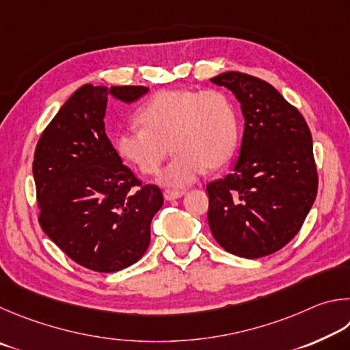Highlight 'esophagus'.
Listing matches in <instances>:
<instances>
[{"instance_id":"1","label":"esophagus","mask_w":350,"mask_h":350,"mask_svg":"<svg viewBox=\"0 0 350 350\" xmlns=\"http://www.w3.org/2000/svg\"><path fill=\"white\" fill-rule=\"evenodd\" d=\"M163 195H164L165 200L172 201V200H176V198L183 197V195H185V191H170V189H167V191H164Z\"/></svg>"}]
</instances>
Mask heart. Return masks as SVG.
Segmentation results:
<instances>
[{
	"label": "heart",
	"instance_id": "1",
	"mask_svg": "<svg viewBox=\"0 0 350 350\" xmlns=\"http://www.w3.org/2000/svg\"><path fill=\"white\" fill-rule=\"evenodd\" d=\"M137 120L139 129L116 135V152L143 175H155L170 146L175 155L159 183L174 189L228 164L240 133L234 103L217 89L161 90L139 107Z\"/></svg>",
	"mask_w": 350,
	"mask_h": 350
}]
</instances>
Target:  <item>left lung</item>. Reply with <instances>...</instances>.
<instances>
[{
    "instance_id": "left-lung-1",
    "label": "left lung",
    "mask_w": 350,
    "mask_h": 350,
    "mask_svg": "<svg viewBox=\"0 0 350 350\" xmlns=\"http://www.w3.org/2000/svg\"><path fill=\"white\" fill-rule=\"evenodd\" d=\"M241 104L244 133L232 174L207 185V221L224 250L261 258L284 247L314 204L318 175L309 126L262 79L241 72L211 78Z\"/></svg>"
}]
</instances>
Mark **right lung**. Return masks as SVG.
Segmentation results:
<instances>
[{
    "instance_id": "add662e5",
    "label": "right lung",
    "mask_w": 350,
    "mask_h": 350,
    "mask_svg": "<svg viewBox=\"0 0 350 350\" xmlns=\"http://www.w3.org/2000/svg\"><path fill=\"white\" fill-rule=\"evenodd\" d=\"M144 85L84 84L41 133L33 180L44 234L79 266L116 272L149 247L150 223L163 206L157 186L122 164L104 129L107 98L133 103Z\"/></svg>"
}]
</instances>
